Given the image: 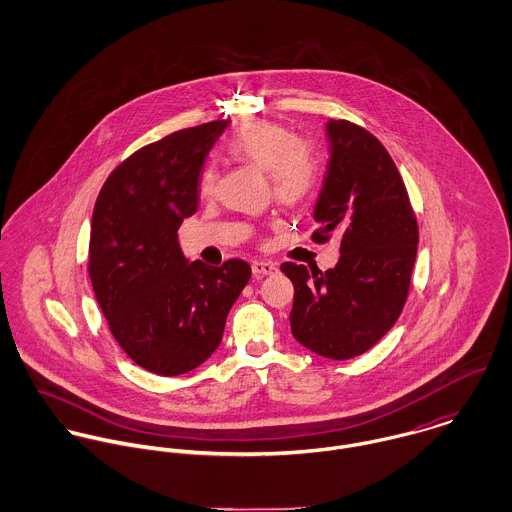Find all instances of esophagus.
Returning a JSON list of instances; mask_svg holds the SVG:
<instances>
[{
    "instance_id": "esophagus-1",
    "label": "esophagus",
    "mask_w": 512,
    "mask_h": 512,
    "mask_svg": "<svg viewBox=\"0 0 512 512\" xmlns=\"http://www.w3.org/2000/svg\"><path fill=\"white\" fill-rule=\"evenodd\" d=\"M276 270H278V266L274 262H254L252 264L254 276H272Z\"/></svg>"
}]
</instances>
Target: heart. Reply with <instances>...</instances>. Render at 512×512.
<instances>
[{"label": "heart", "mask_w": 512, "mask_h": 512, "mask_svg": "<svg viewBox=\"0 0 512 512\" xmlns=\"http://www.w3.org/2000/svg\"><path fill=\"white\" fill-rule=\"evenodd\" d=\"M224 149L230 157L270 173L274 197L288 207L301 205L317 187L319 161L313 147L282 124L248 120L226 140ZM215 183L217 171L205 167L201 193L211 195Z\"/></svg>", "instance_id": "heart-1"}]
</instances>
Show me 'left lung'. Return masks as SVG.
I'll return each instance as SVG.
<instances>
[{
	"label": "left lung",
	"instance_id": "left-lung-1",
	"mask_svg": "<svg viewBox=\"0 0 512 512\" xmlns=\"http://www.w3.org/2000/svg\"><path fill=\"white\" fill-rule=\"evenodd\" d=\"M329 165L313 219L315 242L341 236L335 268L282 264L292 280V335L347 361L374 347L400 317L418 252V222L390 153L365 128L327 122Z\"/></svg>",
	"mask_w": 512,
	"mask_h": 512
}]
</instances>
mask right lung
I'll use <instances>...</instances> for the list:
<instances>
[{"label": "right lung", "mask_w": 512, "mask_h": 512, "mask_svg": "<svg viewBox=\"0 0 512 512\" xmlns=\"http://www.w3.org/2000/svg\"><path fill=\"white\" fill-rule=\"evenodd\" d=\"M230 120L179 130L124 159L102 185L90 226L88 274L110 333L159 376L203 365L248 284L244 260L189 264L183 219L197 213L203 163Z\"/></svg>", "instance_id": "1"}]
</instances>
